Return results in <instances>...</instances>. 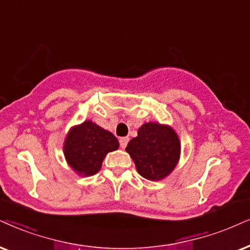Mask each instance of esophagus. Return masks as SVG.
Here are the masks:
<instances>
[{
  "label": "esophagus",
  "instance_id": "esophagus-1",
  "mask_svg": "<svg viewBox=\"0 0 250 250\" xmlns=\"http://www.w3.org/2000/svg\"><path fill=\"white\" fill-rule=\"evenodd\" d=\"M129 142V138L128 137H121L120 138V146H121L122 148H125V146H127Z\"/></svg>",
  "mask_w": 250,
  "mask_h": 250
}]
</instances>
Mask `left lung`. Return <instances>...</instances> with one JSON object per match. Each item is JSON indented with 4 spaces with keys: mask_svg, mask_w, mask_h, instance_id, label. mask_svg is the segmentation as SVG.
Masks as SVG:
<instances>
[{
    "mask_svg": "<svg viewBox=\"0 0 250 250\" xmlns=\"http://www.w3.org/2000/svg\"><path fill=\"white\" fill-rule=\"evenodd\" d=\"M125 151L130 154L136 169L143 178L158 181L175 168L181 145L172 127L148 122L138 129L137 137L130 140Z\"/></svg>",
    "mask_w": 250,
    "mask_h": 250,
    "instance_id": "left-lung-1",
    "label": "left lung"
}]
</instances>
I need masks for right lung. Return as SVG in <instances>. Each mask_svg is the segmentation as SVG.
<instances>
[{
    "label": "right lung",
    "mask_w": 250,
    "mask_h": 250,
    "mask_svg": "<svg viewBox=\"0 0 250 250\" xmlns=\"http://www.w3.org/2000/svg\"><path fill=\"white\" fill-rule=\"evenodd\" d=\"M119 146V141L112 132L92 121H84L68 132L63 152L69 166L78 175L91 176L102 168L106 154Z\"/></svg>",
    "instance_id": "right-lung-1"
}]
</instances>
